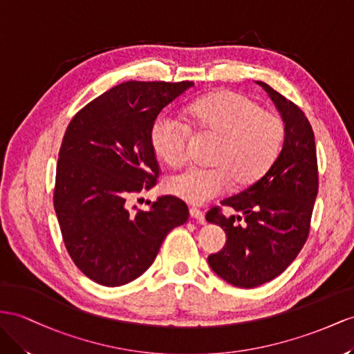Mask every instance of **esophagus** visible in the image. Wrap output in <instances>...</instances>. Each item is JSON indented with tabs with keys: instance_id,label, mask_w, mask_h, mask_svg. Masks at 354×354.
<instances>
[{
	"instance_id": "esophagus-1",
	"label": "esophagus",
	"mask_w": 354,
	"mask_h": 354,
	"mask_svg": "<svg viewBox=\"0 0 354 354\" xmlns=\"http://www.w3.org/2000/svg\"><path fill=\"white\" fill-rule=\"evenodd\" d=\"M189 215H192L193 218H196L197 221L205 220V214L201 209H197V207H192V209H189Z\"/></svg>"
}]
</instances>
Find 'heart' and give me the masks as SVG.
Masks as SVG:
<instances>
[{
  "label": "heart",
  "mask_w": 354,
  "mask_h": 354,
  "mask_svg": "<svg viewBox=\"0 0 354 354\" xmlns=\"http://www.w3.org/2000/svg\"><path fill=\"white\" fill-rule=\"evenodd\" d=\"M185 121L162 115L153 122L151 145L169 166L187 160L189 129L215 138L209 153L212 167H188L166 180V192L180 201L202 205L230 187L254 183L270 167L283 148L286 127L281 116L265 111L254 100L221 91L197 100L185 111Z\"/></svg>",
  "instance_id": "heart-1"
}]
</instances>
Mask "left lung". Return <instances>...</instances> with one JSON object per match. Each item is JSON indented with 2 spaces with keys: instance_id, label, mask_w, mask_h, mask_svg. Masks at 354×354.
<instances>
[{
  "instance_id": "8db88e82",
  "label": "left lung",
  "mask_w": 354,
  "mask_h": 354,
  "mask_svg": "<svg viewBox=\"0 0 354 354\" xmlns=\"http://www.w3.org/2000/svg\"><path fill=\"white\" fill-rule=\"evenodd\" d=\"M284 121L286 136L277 160L241 193L221 206L242 212L225 216L220 206L206 214L227 234L221 251L207 257L216 275L227 283L252 288L277 278L302 250L310 234L314 202L319 193L315 140L311 124L293 102L265 82Z\"/></svg>"
}]
</instances>
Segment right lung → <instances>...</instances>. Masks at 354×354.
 <instances>
[{"label":"right lung","mask_w":354,"mask_h":354,"mask_svg":"<svg viewBox=\"0 0 354 354\" xmlns=\"http://www.w3.org/2000/svg\"><path fill=\"white\" fill-rule=\"evenodd\" d=\"M193 85L130 80L94 98L67 127L53 206L71 260L98 284L118 287L140 277L167 233L188 220L178 197L162 196L149 211L136 214L127 197L157 184L152 125Z\"/></svg>","instance_id":"obj_1"}]
</instances>
